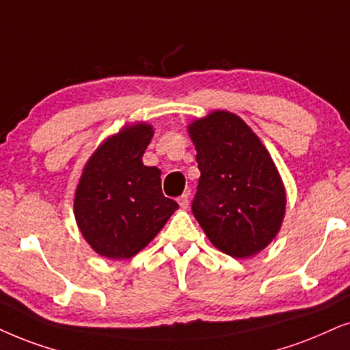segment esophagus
Listing matches in <instances>:
<instances>
[{
	"instance_id": "esophagus-1",
	"label": "esophagus",
	"mask_w": 350,
	"mask_h": 350,
	"mask_svg": "<svg viewBox=\"0 0 350 350\" xmlns=\"http://www.w3.org/2000/svg\"><path fill=\"white\" fill-rule=\"evenodd\" d=\"M178 202H179L180 208H189V203H190V193H189V192L183 193V196H180V197L178 198Z\"/></svg>"
}]
</instances>
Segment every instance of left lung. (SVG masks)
I'll return each instance as SVG.
<instances>
[{"label": "left lung", "mask_w": 350, "mask_h": 350, "mask_svg": "<svg viewBox=\"0 0 350 350\" xmlns=\"http://www.w3.org/2000/svg\"><path fill=\"white\" fill-rule=\"evenodd\" d=\"M200 170L192 213L216 249L234 258L258 254L280 232L286 211L281 176L247 124L213 111L189 126Z\"/></svg>", "instance_id": "1"}]
</instances>
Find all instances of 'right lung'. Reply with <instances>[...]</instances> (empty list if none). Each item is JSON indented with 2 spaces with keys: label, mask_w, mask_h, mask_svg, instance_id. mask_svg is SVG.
<instances>
[{
  "label": "right lung",
  "mask_w": 350,
  "mask_h": 350,
  "mask_svg": "<svg viewBox=\"0 0 350 350\" xmlns=\"http://www.w3.org/2000/svg\"><path fill=\"white\" fill-rule=\"evenodd\" d=\"M153 137L145 122L106 139L87 161L74 198V216L96 254L124 260L139 254L179 205L163 196L161 171L142 157Z\"/></svg>",
  "instance_id": "add662e5"
}]
</instances>
